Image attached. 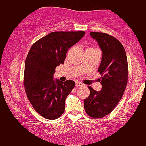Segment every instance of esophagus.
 Returning <instances> with one entry per match:
<instances>
[{"instance_id": "esophagus-1", "label": "esophagus", "mask_w": 146, "mask_h": 146, "mask_svg": "<svg viewBox=\"0 0 146 146\" xmlns=\"http://www.w3.org/2000/svg\"><path fill=\"white\" fill-rule=\"evenodd\" d=\"M84 85L82 84V83L80 82H76V86L77 87H78V86H82Z\"/></svg>"}]
</instances>
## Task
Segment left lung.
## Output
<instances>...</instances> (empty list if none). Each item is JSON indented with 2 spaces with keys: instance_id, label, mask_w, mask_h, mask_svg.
I'll return each instance as SVG.
<instances>
[{
  "instance_id": "left-lung-1",
  "label": "left lung",
  "mask_w": 146,
  "mask_h": 146,
  "mask_svg": "<svg viewBox=\"0 0 146 146\" xmlns=\"http://www.w3.org/2000/svg\"><path fill=\"white\" fill-rule=\"evenodd\" d=\"M90 34L102 51L98 69L102 88L98 92L89 86L90 94L84 106L90 117L101 118L110 114L121 99L128 80V64L125 48L117 39L102 32Z\"/></svg>"
}]
</instances>
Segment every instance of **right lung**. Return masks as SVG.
I'll return each instance as SVG.
<instances>
[{
  "mask_svg": "<svg viewBox=\"0 0 146 146\" xmlns=\"http://www.w3.org/2000/svg\"><path fill=\"white\" fill-rule=\"evenodd\" d=\"M85 32H52L33 44L25 60L24 85L28 99L41 116L59 117L65 110V101L75 86L73 80L54 79L55 69L64 64L71 47Z\"/></svg>",
  "mask_w": 146,
  "mask_h": 146,
  "instance_id": "obj_1",
  "label": "right lung"
}]
</instances>
